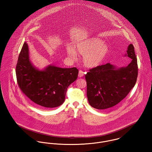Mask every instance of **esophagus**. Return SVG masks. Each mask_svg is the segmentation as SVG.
<instances>
[{
	"mask_svg": "<svg viewBox=\"0 0 152 152\" xmlns=\"http://www.w3.org/2000/svg\"><path fill=\"white\" fill-rule=\"evenodd\" d=\"M85 74V73L84 72V71L83 70H80L79 72H78V77H83L84 76V75Z\"/></svg>",
	"mask_w": 152,
	"mask_h": 152,
	"instance_id": "obj_1",
	"label": "esophagus"
}]
</instances>
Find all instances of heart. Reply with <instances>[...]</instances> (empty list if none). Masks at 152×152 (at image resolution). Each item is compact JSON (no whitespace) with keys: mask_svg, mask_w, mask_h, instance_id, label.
I'll list each match as a JSON object with an SVG mask.
<instances>
[{"mask_svg":"<svg viewBox=\"0 0 152 152\" xmlns=\"http://www.w3.org/2000/svg\"><path fill=\"white\" fill-rule=\"evenodd\" d=\"M69 57L75 59L77 53L84 55L83 62L88 68H95L101 65L109 53V47L107 44L96 37L88 39L75 44L74 48L68 46L66 49Z\"/></svg>","mask_w":152,"mask_h":152,"instance_id":"1","label":"heart"}]
</instances>
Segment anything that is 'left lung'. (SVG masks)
Instances as JSON below:
<instances>
[{"label": "left lung", "mask_w": 152, "mask_h": 152, "mask_svg": "<svg viewBox=\"0 0 152 152\" xmlns=\"http://www.w3.org/2000/svg\"><path fill=\"white\" fill-rule=\"evenodd\" d=\"M126 56L132 61L125 67L117 68L107 63L90 69L87 72V98L92 107L98 109L112 107L124 99L134 86L138 67L132 44L128 47Z\"/></svg>", "instance_id": "obj_1"}]
</instances>
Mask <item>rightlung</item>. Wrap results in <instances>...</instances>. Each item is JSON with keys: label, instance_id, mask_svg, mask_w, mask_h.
Listing matches in <instances>:
<instances>
[{"label": "right lung", "instance_id": "add662e5", "mask_svg": "<svg viewBox=\"0 0 152 152\" xmlns=\"http://www.w3.org/2000/svg\"><path fill=\"white\" fill-rule=\"evenodd\" d=\"M16 74L23 94L39 107L51 108L63 104L67 88L77 80L78 69L50 65L39 70L30 61L25 42L19 56Z\"/></svg>", "mask_w": 152, "mask_h": 152}]
</instances>
